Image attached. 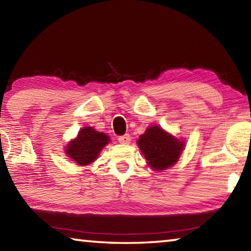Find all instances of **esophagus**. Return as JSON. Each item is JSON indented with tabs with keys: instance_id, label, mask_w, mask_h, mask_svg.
<instances>
[{
	"instance_id": "obj_1",
	"label": "esophagus",
	"mask_w": 251,
	"mask_h": 251,
	"mask_svg": "<svg viewBox=\"0 0 251 251\" xmlns=\"http://www.w3.org/2000/svg\"><path fill=\"white\" fill-rule=\"evenodd\" d=\"M131 141L130 136L128 134H125V135H122L118 137V142H120L121 144H129Z\"/></svg>"
}]
</instances>
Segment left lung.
Wrapping results in <instances>:
<instances>
[{"instance_id": "left-lung-1", "label": "left lung", "mask_w": 251, "mask_h": 251, "mask_svg": "<svg viewBox=\"0 0 251 251\" xmlns=\"http://www.w3.org/2000/svg\"><path fill=\"white\" fill-rule=\"evenodd\" d=\"M137 144L145 155L148 165L155 171H163L173 166L179 158L184 147L182 142L158 126L147 128L145 134L141 135Z\"/></svg>"}]
</instances>
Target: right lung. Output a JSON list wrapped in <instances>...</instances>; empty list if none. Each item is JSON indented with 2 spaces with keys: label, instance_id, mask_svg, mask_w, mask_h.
<instances>
[{
  "label": "right lung",
  "instance_id": "add662e5",
  "mask_svg": "<svg viewBox=\"0 0 251 251\" xmlns=\"http://www.w3.org/2000/svg\"><path fill=\"white\" fill-rule=\"evenodd\" d=\"M108 142L107 135L100 133L92 127H85L79 130L76 139L69 144L66 154L76 163L84 166L93 163Z\"/></svg>",
  "mask_w": 251,
  "mask_h": 251
}]
</instances>
